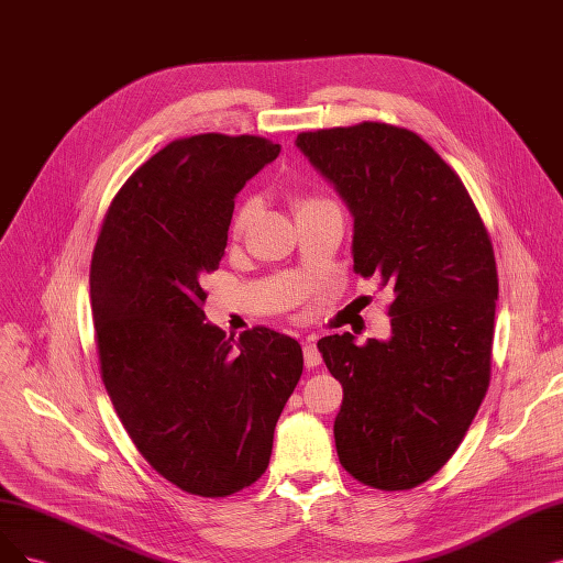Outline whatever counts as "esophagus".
Wrapping results in <instances>:
<instances>
[{"mask_svg":"<svg viewBox=\"0 0 563 563\" xmlns=\"http://www.w3.org/2000/svg\"><path fill=\"white\" fill-rule=\"evenodd\" d=\"M302 353H305L307 367H317L321 363V353L317 349V336H307V340L302 342Z\"/></svg>","mask_w":563,"mask_h":563,"instance_id":"1","label":"esophagus"}]
</instances>
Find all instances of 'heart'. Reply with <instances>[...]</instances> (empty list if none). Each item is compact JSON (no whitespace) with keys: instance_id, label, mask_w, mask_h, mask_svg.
Segmentation results:
<instances>
[{"instance_id":"obj_1","label":"heart","mask_w":563,"mask_h":563,"mask_svg":"<svg viewBox=\"0 0 563 563\" xmlns=\"http://www.w3.org/2000/svg\"><path fill=\"white\" fill-rule=\"evenodd\" d=\"M309 203H317V200H302L300 208H305ZM252 212H254L252 203H242L240 206V210L233 217V233H242L246 229V223H250V219H252Z\"/></svg>"}]
</instances>
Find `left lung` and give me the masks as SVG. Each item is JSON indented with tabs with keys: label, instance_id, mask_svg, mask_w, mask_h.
Masks as SVG:
<instances>
[{
	"label": "left lung",
	"instance_id": "1",
	"mask_svg": "<svg viewBox=\"0 0 563 563\" xmlns=\"http://www.w3.org/2000/svg\"><path fill=\"white\" fill-rule=\"evenodd\" d=\"M296 145L353 214V269L395 296L390 340H319L344 388L336 455L360 483L411 489L453 457L489 386V235L457 173L409 129L363 122Z\"/></svg>",
	"mask_w": 563,
	"mask_h": 563
}]
</instances>
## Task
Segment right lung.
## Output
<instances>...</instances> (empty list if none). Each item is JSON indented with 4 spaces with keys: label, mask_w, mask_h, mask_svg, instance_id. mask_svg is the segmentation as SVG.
Listing matches in <instances>:
<instances>
[{
    "label": "right lung",
    "mask_w": 563,
    "mask_h": 563,
    "mask_svg": "<svg viewBox=\"0 0 563 563\" xmlns=\"http://www.w3.org/2000/svg\"><path fill=\"white\" fill-rule=\"evenodd\" d=\"M258 136L173 141L112 200L89 296L101 378L152 468L198 497L256 483L302 374V349L269 328L240 342L206 321L200 286L227 250L235 196L279 156Z\"/></svg>",
    "instance_id": "1"
}]
</instances>
